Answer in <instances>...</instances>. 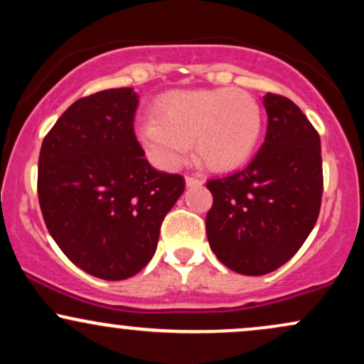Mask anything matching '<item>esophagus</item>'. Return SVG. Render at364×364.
Listing matches in <instances>:
<instances>
[{"mask_svg":"<svg viewBox=\"0 0 364 364\" xmlns=\"http://www.w3.org/2000/svg\"><path fill=\"white\" fill-rule=\"evenodd\" d=\"M185 181H186V186H190V188L202 186L203 185V179L202 178H196V176H186Z\"/></svg>","mask_w":364,"mask_h":364,"instance_id":"34e87169","label":"esophagus"}]
</instances>
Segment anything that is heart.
I'll list each match as a JSON object with an SVG mask.
<instances>
[{"mask_svg":"<svg viewBox=\"0 0 364 364\" xmlns=\"http://www.w3.org/2000/svg\"><path fill=\"white\" fill-rule=\"evenodd\" d=\"M154 114L156 119L136 127V136L150 157L168 169L185 162L193 141L205 168H240L252 157L263 128L260 104L243 89L169 92L157 99Z\"/></svg>","mask_w":364,"mask_h":364,"instance_id":"b5f03b06","label":"heart"}]
</instances>
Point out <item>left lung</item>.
<instances>
[{
    "label": "left lung",
    "instance_id": "1",
    "mask_svg": "<svg viewBox=\"0 0 364 364\" xmlns=\"http://www.w3.org/2000/svg\"><path fill=\"white\" fill-rule=\"evenodd\" d=\"M269 123L253 161L208 179L214 203L205 225L212 252L228 269L263 275L301 248L320 214L323 171L320 135L291 99L263 97Z\"/></svg>",
    "mask_w": 364,
    "mask_h": 364
}]
</instances>
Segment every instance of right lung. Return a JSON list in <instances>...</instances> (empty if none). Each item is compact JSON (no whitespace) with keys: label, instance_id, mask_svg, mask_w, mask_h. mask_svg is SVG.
Returning <instances> with one entry per match:
<instances>
[{"label":"right lung","instance_id":"obj_1","mask_svg":"<svg viewBox=\"0 0 364 364\" xmlns=\"http://www.w3.org/2000/svg\"><path fill=\"white\" fill-rule=\"evenodd\" d=\"M129 87L78 99L44 136L37 195L49 235L87 274L123 281L157 248L164 217L185 190L181 174L154 169L133 129Z\"/></svg>","mask_w":364,"mask_h":364}]
</instances>
